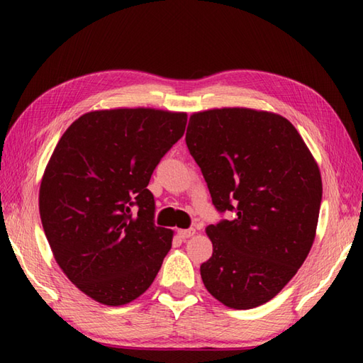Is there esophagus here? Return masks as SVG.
Returning <instances> with one entry per match:
<instances>
[{
  "mask_svg": "<svg viewBox=\"0 0 363 363\" xmlns=\"http://www.w3.org/2000/svg\"><path fill=\"white\" fill-rule=\"evenodd\" d=\"M195 233H196V230L194 228L181 229V230H177V235H179L181 238H184V240H186V238H190L191 235H195Z\"/></svg>",
  "mask_w": 363,
  "mask_h": 363,
  "instance_id": "34e87169",
  "label": "esophagus"
}]
</instances>
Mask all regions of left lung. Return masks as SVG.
I'll return each instance as SVG.
<instances>
[{"label": "left lung", "instance_id": "8db88e82", "mask_svg": "<svg viewBox=\"0 0 363 363\" xmlns=\"http://www.w3.org/2000/svg\"><path fill=\"white\" fill-rule=\"evenodd\" d=\"M186 143L215 209L234 212L206 228L207 291L230 309L268 303L312 248L323 195L317 162L287 118L245 107L194 113Z\"/></svg>", "mask_w": 363, "mask_h": 363}]
</instances>
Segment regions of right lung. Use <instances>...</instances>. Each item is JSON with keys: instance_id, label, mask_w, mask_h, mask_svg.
Returning a JSON list of instances; mask_svg holds the SVG:
<instances>
[{"instance_id": "1", "label": "right lung", "mask_w": 363, "mask_h": 363, "mask_svg": "<svg viewBox=\"0 0 363 363\" xmlns=\"http://www.w3.org/2000/svg\"><path fill=\"white\" fill-rule=\"evenodd\" d=\"M186 125L184 112L95 111L54 148L38 194L43 230L68 279L98 303L140 296L172 248L173 230L154 225L146 187Z\"/></svg>"}]
</instances>
